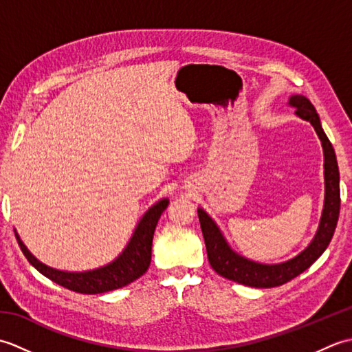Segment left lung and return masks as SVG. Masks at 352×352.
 I'll return each instance as SVG.
<instances>
[{
  "label": "left lung",
  "mask_w": 352,
  "mask_h": 352,
  "mask_svg": "<svg viewBox=\"0 0 352 352\" xmlns=\"http://www.w3.org/2000/svg\"><path fill=\"white\" fill-rule=\"evenodd\" d=\"M290 106L296 109L295 113L309 121L318 133V136L322 142L324 157H325V203L324 212L318 233L311 243L305 248L300 256L284 261L280 265H261L243 258L230 250L226 239L222 237L219 228L216 227L213 219L208 216L203 208H198V218L203 230L207 257L212 267L219 275L226 278L236 281L239 284L251 287H276L281 284L294 280L295 276L302 274L305 269H309L315 261L322 256V252L330 245L336 226L339 221L340 212V186H339V166L336 160V154L331 142L328 140L327 134L320 126L319 116L313 104L302 95H294L289 101Z\"/></svg>",
  "instance_id": "left-lung-1"
}]
</instances>
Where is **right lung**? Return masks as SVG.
Segmentation results:
<instances>
[{
    "mask_svg": "<svg viewBox=\"0 0 352 352\" xmlns=\"http://www.w3.org/2000/svg\"><path fill=\"white\" fill-rule=\"evenodd\" d=\"M169 201L164 198L159 203L154 204L149 210L145 213L144 218L138 223V228L134 231L130 243L126 245L124 252L119 256L115 261L110 265L95 269V271L87 272H63L52 269L47 265L41 263L32 252H30L25 245L21 242V239L16 234L18 243L21 246L22 252H24L25 258L32 263L37 271L48 276L60 286L78 292V294H104V292L115 290L119 287H124L126 284L138 280L139 276L146 272L149 267V261H151V246H153V236L157 222H159L164 208L168 207Z\"/></svg>",
    "mask_w": 352,
    "mask_h": 352,
    "instance_id": "right-lung-1",
    "label": "right lung"
}]
</instances>
